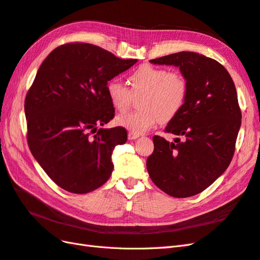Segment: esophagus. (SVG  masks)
Masks as SVG:
<instances>
[{
	"label": "esophagus",
	"instance_id": "obj_1",
	"mask_svg": "<svg viewBox=\"0 0 260 260\" xmlns=\"http://www.w3.org/2000/svg\"><path fill=\"white\" fill-rule=\"evenodd\" d=\"M140 137V135H136V133H132V132H129L128 133V139L129 140H136Z\"/></svg>",
	"mask_w": 260,
	"mask_h": 260
}]
</instances>
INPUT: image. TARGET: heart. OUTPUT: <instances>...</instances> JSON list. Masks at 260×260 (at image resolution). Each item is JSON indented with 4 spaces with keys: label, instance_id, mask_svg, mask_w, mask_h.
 <instances>
[{
    "label": "heart",
    "instance_id": "b5f03b06",
    "mask_svg": "<svg viewBox=\"0 0 260 260\" xmlns=\"http://www.w3.org/2000/svg\"><path fill=\"white\" fill-rule=\"evenodd\" d=\"M128 83L130 91L121 82L112 80L107 83L106 91L112 105L119 112L131 105L132 95L142 93L139 100L141 109L116 118L118 125L136 135L146 132L161 119L166 121L174 118L183 108L187 98L185 77L165 68L141 66L129 76Z\"/></svg>",
    "mask_w": 260,
    "mask_h": 260
}]
</instances>
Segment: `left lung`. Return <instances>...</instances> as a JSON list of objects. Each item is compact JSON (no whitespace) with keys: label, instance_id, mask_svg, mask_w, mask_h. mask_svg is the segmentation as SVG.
I'll return each mask as SVG.
<instances>
[{"label":"left lung","instance_id":"obj_1","mask_svg":"<svg viewBox=\"0 0 260 260\" xmlns=\"http://www.w3.org/2000/svg\"><path fill=\"white\" fill-rule=\"evenodd\" d=\"M179 67L187 81L183 108L168 122L174 142L155 136L146 168L153 182L174 198L203 192L229 167L242 114L235 85L217 60L194 52H179L149 60Z\"/></svg>","mask_w":260,"mask_h":260}]
</instances>
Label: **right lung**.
Returning a JSON list of instances; mask_svg holds the SVG:
<instances>
[{"mask_svg":"<svg viewBox=\"0 0 260 260\" xmlns=\"http://www.w3.org/2000/svg\"><path fill=\"white\" fill-rule=\"evenodd\" d=\"M137 61L75 42L53 50L39 68L25 100L28 145L64 190L89 193L111 177L113 151L127 142V131L98 129L115 116L106 86Z\"/></svg>","mask_w":260,"mask_h":260,"instance_id":"add662e5","label":"right lung"}]
</instances>
